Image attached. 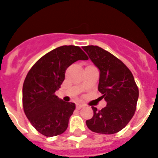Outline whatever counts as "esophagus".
I'll list each match as a JSON object with an SVG mask.
<instances>
[{
  "label": "esophagus",
  "instance_id": "esophagus-1",
  "mask_svg": "<svg viewBox=\"0 0 158 158\" xmlns=\"http://www.w3.org/2000/svg\"><path fill=\"white\" fill-rule=\"evenodd\" d=\"M83 105H81V104H77L76 105V109L77 110H80L81 108H83Z\"/></svg>",
  "mask_w": 158,
  "mask_h": 158
}]
</instances>
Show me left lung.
Listing matches in <instances>:
<instances>
[{
  "label": "left lung",
  "instance_id": "8db88e82",
  "mask_svg": "<svg viewBox=\"0 0 158 158\" xmlns=\"http://www.w3.org/2000/svg\"><path fill=\"white\" fill-rule=\"evenodd\" d=\"M100 70L98 91L107 106L98 110L92 106L93 117L86 121L88 127L99 134H114L132 118L139 97V89L131 70L108 51L98 46L83 47Z\"/></svg>",
  "mask_w": 158,
  "mask_h": 158
}]
</instances>
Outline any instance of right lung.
Returning a JSON list of instances; mask_svg holds the SVG:
<instances>
[{"mask_svg":"<svg viewBox=\"0 0 158 158\" xmlns=\"http://www.w3.org/2000/svg\"><path fill=\"white\" fill-rule=\"evenodd\" d=\"M88 57L79 46L63 45L44 55L31 68L23 86V106L26 116L37 131L47 137L61 135L67 129L75 104L59 99L69 66Z\"/></svg>","mask_w":158,"mask_h":158,"instance_id":"add662e5","label":"right lung"}]
</instances>
